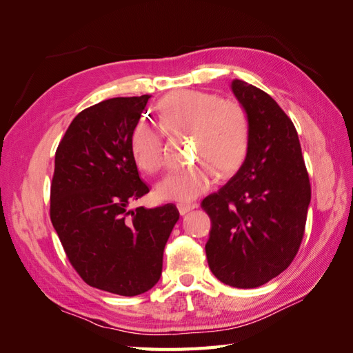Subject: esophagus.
I'll return each instance as SVG.
<instances>
[{"mask_svg": "<svg viewBox=\"0 0 353 353\" xmlns=\"http://www.w3.org/2000/svg\"><path fill=\"white\" fill-rule=\"evenodd\" d=\"M181 215H185V213H188L190 210H193L197 208L196 203H179V205L176 206Z\"/></svg>", "mask_w": 353, "mask_h": 353, "instance_id": "esophagus-1", "label": "esophagus"}]
</instances>
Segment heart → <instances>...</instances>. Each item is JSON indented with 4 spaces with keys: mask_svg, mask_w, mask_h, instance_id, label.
<instances>
[{
    "mask_svg": "<svg viewBox=\"0 0 353 353\" xmlns=\"http://www.w3.org/2000/svg\"><path fill=\"white\" fill-rule=\"evenodd\" d=\"M159 117L168 134L193 135L197 163L172 170L156 185L162 200L190 203L213 184L215 174L232 175L249 150V116L239 101L219 95L183 90L160 103ZM130 153L138 169L156 172L163 163L162 138L145 123H138L130 137Z\"/></svg>",
    "mask_w": 353,
    "mask_h": 353,
    "instance_id": "b5f03b06",
    "label": "heart"
}]
</instances>
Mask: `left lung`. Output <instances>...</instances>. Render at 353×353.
<instances>
[{
    "mask_svg": "<svg viewBox=\"0 0 353 353\" xmlns=\"http://www.w3.org/2000/svg\"><path fill=\"white\" fill-rule=\"evenodd\" d=\"M231 91L249 116V150L237 174L201 201L212 221L206 258L223 284L254 288L294 259L311 184L296 128L276 101L241 79Z\"/></svg>",
    "mask_w": 353,
    "mask_h": 353,
    "instance_id": "8db88e82",
    "label": "left lung"
}]
</instances>
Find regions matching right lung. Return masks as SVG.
Instances as JSON below:
<instances>
[{"mask_svg": "<svg viewBox=\"0 0 353 353\" xmlns=\"http://www.w3.org/2000/svg\"><path fill=\"white\" fill-rule=\"evenodd\" d=\"M150 95L116 97L82 110L60 141L50 216L72 266L91 287L119 296L145 293L162 275L175 205L130 209L148 193L130 137Z\"/></svg>", "mask_w": 353, "mask_h": 353, "instance_id": "add662e5", "label": "right lung"}]
</instances>
